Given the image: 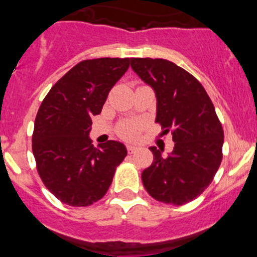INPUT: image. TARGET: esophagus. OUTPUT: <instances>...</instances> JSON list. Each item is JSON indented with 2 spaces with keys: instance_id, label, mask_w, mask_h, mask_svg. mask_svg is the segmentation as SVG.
I'll return each mask as SVG.
<instances>
[{
  "instance_id": "esophagus-1",
  "label": "esophagus",
  "mask_w": 257,
  "mask_h": 257,
  "mask_svg": "<svg viewBox=\"0 0 257 257\" xmlns=\"http://www.w3.org/2000/svg\"><path fill=\"white\" fill-rule=\"evenodd\" d=\"M138 147H136V145H127V153L128 154H134L135 153L136 151H138Z\"/></svg>"
}]
</instances>
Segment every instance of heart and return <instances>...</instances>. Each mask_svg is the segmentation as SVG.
Returning a JSON list of instances; mask_svg holds the SVG:
<instances>
[{"label": "heart", "instance_id": "heart-1", "mask_svg": "<svg viewBox=\"0 0 257 257\" xmlns=\"http://www.w3.org/2000/svg\"><path fill=\"white\" fill-rule=\"evenodd\" d=\"M142 124L136 121H124L121 122L117 127V134L126 140L135 139L140 131Z\"/></svg>", "mask_w": 257, "mask_h": 257}]
</instances>
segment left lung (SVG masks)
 I'll return each instance as SVG.
<instances>
[{"label":"left lung","mask_w":257,"mask_h":257,"mask_svg":"<svg viewBox=\"0 0 257 257\" xmlns=\"http://www.w3.org/2000/svg\"><path fill=\"white\" fill-rule=\"evenodd\" d=\"M131 68L153 87L156 122L171 133L172 153L151 147L154 158L142 174L147 192L157 201L181 206L201 196L222 160L224 131L203 86L194 76L165 59L131 58Z\"/></svg>","instance_id":"8db88e82"}]
</instances>
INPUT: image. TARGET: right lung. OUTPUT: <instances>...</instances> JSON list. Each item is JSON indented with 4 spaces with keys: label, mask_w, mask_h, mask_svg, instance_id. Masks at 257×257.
Segmentation results:
<instances>
[{
    "label": "right lung",
    "mask_w": 257,
    "mask_h": 257,
    "mask_svg": "<svg viewBox=\"0 0 257 257\" xmlns=\"http://www.w3.org/2000/svg\"><path fill=\"white\" fill-rule=\"evenodd\" d=\"M128 58L83 60L52 86L41 103L32 151L41 180L63 203L86 207L105 196L127 151L119 142L92 145V115L100 114Z\"/></svg>",
    "instance_id": "1"
}]
</instances>
